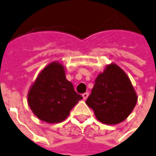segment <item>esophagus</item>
<instances>
[{
  "instance_id": "esophagus-1",
  "label": "esophagus",
  "mask_w": 156,
  "mask_h": 156,
  "mask_svg": "<svg viewBox=\"0 0 156 156\" xmlns=\"http://www.w3.org/2000/svg\"><path fill=\"white\" fill-rule=\"evenodd\" d=\"M89 97V93L88 92H86V93L83 94V100H86L87 98Z\"/></svg>"
}]
</instances>
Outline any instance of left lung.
I'll return each mask as SVG.
<instances>
[{"mask_svg":"<svg viewBox=\"0 0 156 156\" xmlns=\"http://www.w3.org/2000/svg\"><path fill=\"white\" fill-rule=\"evenodd\" d=\"M138 96L128 76L115 63L107 65L97 76L91 94L86 101L98 121L116 125L131 114Z\"/></svg>","mask_w":156,"mask_h":156,"instance_id":"obj_1","label":"left lung"}]
</instances>
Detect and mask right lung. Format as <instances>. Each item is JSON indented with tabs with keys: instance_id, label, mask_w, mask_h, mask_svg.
<instances>
[{
	"instance_id": "1",
	"label": "right lung",
	"mask_w": 156,
	"mask_h": 156,
	"mask_svg": "<svg viewBox=\"0 0 156 156\" xmlns=\"http://www.w3.org/2000/svg\"><path fill=\"white\" fill-rule=\"evenodd\" d=\"M65 67L52 62L40 72L28 93L33 113L47 123H58L67 118L83 97L75 92L66 78Z\"/></svg>"
}]
</instances>
